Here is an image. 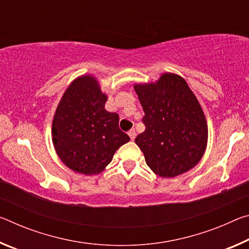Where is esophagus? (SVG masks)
I'll list each match as a JSON object with an SVG mask.
<instances>
[{"label": "esophagus", "mask_w": 249, "mask_h": 249, "mask_svg": "<svg viewBox=\"0 0 249 249\" xmlns=\"http://www.w3.org/2000/svg\"><path fill=\"white\" fill-rule=\"evenodd\" d=\"M128 136L130 137V140H132V141L135 140V137H136V132H135L134 128L129 130V132H128Z\"/></svg>", "instance_id": "34e87169"}]
</instances>
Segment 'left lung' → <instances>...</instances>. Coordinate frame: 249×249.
I'll list each match as a JSON object with an SVG mask.
<instances>
[{
  "label": "left lung",
  "mask_w": 249,
  "mask_h": 249,
  "mask_svg": "<svg viewBox=\"0 0 249 249\" xmlns=\"http://www.w3.org/2000/svg\"><path fill=\"white\" fill-rule=\"evenodd\" d=\"M145 112V132L135 142L156 175L174 178L200 161L208 142V124L185 80L163 73L155 83L135 84Z\"/></svg>",
  "instance_id": "left-lung-1"
}]
</instances>
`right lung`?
I'll use <instances>...</instances> for the list:
<instances>
[{"mask_svg": "<svg viewBox=\"0 0 249 249\" xmlns=\"http://www.w3.org/2000/svg\"><path fill=\"white\" fill-rule=\"evenodd\" d=\"M107 95L93 75L71 82L53 121V142L58 157L71 170L91 176L102 172L115 151L129 142L119 127L120 117L107 112Z\"/></svg>", "mask_w": 249, "mask_h": 249, "instance_id": "add662e5", "label": "right lung"}]
</instances>
